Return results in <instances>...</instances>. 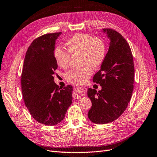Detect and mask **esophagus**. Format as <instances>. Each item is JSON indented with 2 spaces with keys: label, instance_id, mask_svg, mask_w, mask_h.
I'll use <instances>...</instances> for the list:
<instances>
[{
  "label": "esophagus",
  "instance_id": "34e87169",
  "mask_svg": "<svg viewBox=\"0 0 157 157\" xmlns=\"http://www.w3.org/2000/svg\"><path fill=\"white\" fill-rule=\"evenodd\" d=\"M84 95V93L82 91L80 90V89H75V90L74 91L73 93V97L74 98H77V99H79L80 97Z\"/></svg>",
  "mask_w": 157,
  "mask_h": 157
}]
</instances>
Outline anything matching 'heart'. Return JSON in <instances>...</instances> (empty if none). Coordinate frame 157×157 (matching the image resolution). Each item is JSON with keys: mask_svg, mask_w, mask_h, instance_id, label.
Segmentation results:
<instances>
[{"mask_svg": "<svg viewBox=\"0 0 157 157\" xmlns=\"http://www.w3.org/2000/svg\"><path fill=\"white\" fill-rule=\"evenodd\" d=\"M66 51L63 48L58 46L54 51L56 64L60 68H68L71 55H79L78 68L69 71L66 74V79L70 83H81L90 77L93 68H98L105 59L106 46L101 38L93 37L90 35L77 33L70 37L65 43Z\"/></svg>", "mask_w": 157, "mask_h": 157, "instance_id": "obj_1", "label": "heart"}]
</instances>
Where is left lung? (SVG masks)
Wrapping results in <instances>:
<instances>
[{
	"label": "left lung",
	"instance_id": "1",
	"mask_svg": "<svg viewBox=\"0 0 157 157\" xmlns=\"http://www.w3.org/2000/svg\"><path fill=\"white\" fill-rule=\"evenodd\" d=\"M110 39L109 48L101 69L93 82L102 87L98 92L89 88L92 102L88 118L104 124L118 118L126 109L133 90L134 64L131 48L122 35L112 29H103Z\"/></svg>",
	"mask_w": 157,
	"mask_h": 157
}]
</instances>
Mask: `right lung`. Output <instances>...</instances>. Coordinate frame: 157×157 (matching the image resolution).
<instances>
[{
    "mask_svg": "<svg viewBox=\"0 0 157 157\" xmlns=\"http://www.w3.org/2000/svg\"><path fill=\"white\" fill-rule=\"evenodd\" d=\"M61 32L35 39L25 54L21 76L25 105L32 117L46 126L60 123L72 102L71 86L63 89L54 81L58 65L54 57L55 43Z\"/></svg>",
    "mask_w": 157,
    "mask_h": 157,
    "instance_id": "add662e5",
    "label": "right lung"
}]
</instances>
